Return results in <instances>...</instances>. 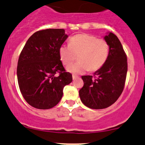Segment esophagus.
Masks as SVG:
<instances>
[{
	"label": "esophagus",
	"instance_id": "esophagus-1",
	"mask_svg": "<svg viewBox=\"0 0 145 145\" xmlns=\"http://www.w3.org/2000/svg\"><path fill=\"white\" fill-rule=\"evenodd\" d=\"M78 77H78V76H77V75H75V74H73V75H72V79H73V80H75V79H77Z\"/></svg>",
	"mask_w": 145,
	"mask_h": 145
}]
</instances>
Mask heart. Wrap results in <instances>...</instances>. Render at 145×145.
<instances>
[{"label":"heart","mask_w":145,"mask_h":145,"mask_svg":"<svg viewBox=\"0 0 145 145\" xmlns=\"http://www.w3.org/2000/svg\"><path fill=\"white\" fill-rule=\"evenodd\" d=\"M109 44L106 40L89 34H77L70 39L69 44L59 47L60 59L68 65L77 58L79 61L68 66L67 70L74 74H81L88 70L100 69L108 59Z\"/></svg>","instance_id":"1"}]
</instances>
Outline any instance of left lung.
<instances>
[{
    "label": "left lung",
    "instance_id": "left-lung-1",
    "mask_svg": "<svg viewBox=\"0 0 145 145\" xmlns=\"http://www.w3.org/2000/svg\"><path fill=\"white\" fill-rule=\"evenodd\" d=\"M110 46L108 59L93 76H82L84 86L79 90L82 103L91 109L107 108L114 103L124 89L127 58L121 42L116 35H105Z\"/></svg>",
    "mask_w": 145,
    "mask_h": 145
}]
</instances>
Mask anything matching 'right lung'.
<instances>
[{"instance_id":"1","label":"right lung","mask_w":145,"mask_h":145,"mask_svg":"<svg viewBox=\"0 0 145 145\" xmlns=\"http://www.w3.org/2000/svg\"><path fill=\"white\" fill-rule=\"evenodd\" d=\"M68 35L63 29H47L34 33L19 56L17 77L26 101L33 108L47 110L61 100L63 89L72 81L60 60L59 47Z\"/></svg>"}]
</instances>
